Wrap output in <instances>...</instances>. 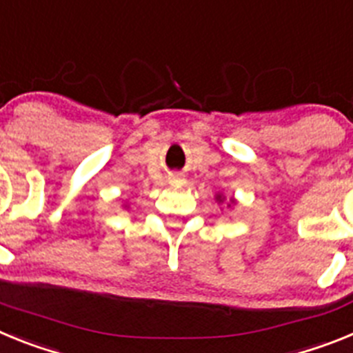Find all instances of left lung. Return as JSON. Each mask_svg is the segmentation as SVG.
<instances>
[{
  "instance_id": "1",
  "label": "left lung",
  "mask_w": 353,
  "mask_h": 353,
  "mask_svg": "<svg viewBox=\"0 0 353 353\" xmlns=\"http://www.w3.org/2000/svg\"><path fill=\"white\" fill-rule=\"evenodd\" d=\"M215 201H217V203H224V201H226V196H223V194H221V192H219V194H215ZM233 205H236V199L235 198H230V199H228V203H226V207L228 208H232L233 207Z\"/></svg>"
}]
</instances>
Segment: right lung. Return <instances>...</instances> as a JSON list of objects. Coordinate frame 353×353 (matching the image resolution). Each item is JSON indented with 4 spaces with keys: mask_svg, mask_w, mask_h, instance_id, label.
I'll return each instance as SVG.
<instances>
[{
    "mask_svg": "<svg viewBox=\"0 0 353 353\" xmlns=\"http://www.w3.org/2000/svg\"><path fill=\"white\" fill-rule=\"evenodd\" d=\"M123 207H125V208H129V203H127V201H125V203H123Z\"/></svg>",
    "mask_w": 353,
    "mask_h": 353,
    "instance_id": "add662e5",
    "label": "right lung"
}]
</instances>
